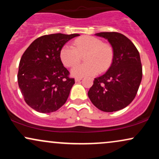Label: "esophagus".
<instances>
[{
  "mask_svg": "<svg viewBox=\"0 0 159 159\" xmlns=\"http://www.w3.org/2000/svg\"><path fill=\"white\" fill-rule=\"evenodd\" d=\"M81 80H82V78H76L75 79V82H78L81 81Z\"/></svg>",
  "mask_w": 159,
  "mask_h": 159,
  "instance_id": "1",
  "label": "esophagus"
}]
</instances>
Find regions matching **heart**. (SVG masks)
<instances>
[{"instance_id": "obj_1", "label": "heart", "mask_w": 159, "mask_h": 159, "mask_svg": "<svg viewBox=\"0 0 159 159\" xmlns=\"http://www.w3.org/2000/svg\"><path fill=\"white\" fill-rule=\"evenodd\" d=\"M85 56L84 65L75 66L71 71L75 77L93 76L99 72H105L110 67L114 57V51L110 45L103 43L98 38L84 36L74 41V46L65 45L61 48L60 57L62 63L67 67H72Z\"/></svg>"}]
</instances>
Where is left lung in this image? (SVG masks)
<instances>
[{
	"label": "left lung",
	"mask_w": 159,
	"mask_h": 159,
	"mask_svg": "<svg viewBox=\"0 0 159 159\" xmlns=\"http://www.w3.org/2000/svg\"><path fill=\"white\" fill-rule=\"evenodd\" d=\"M108 40L114 51L112 64L103 75L95 78L88 91L92 103L99 110H121L133 101L142 79L140 54L129 38L117 32L96 34Z\"/></svg>",
	"instance_id": "obj_1"
}]
</instances>
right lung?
Listing matches in <instances>:
<instances>
[{
    "mask_svg": "<svg viewBox=\"0 0 159 159\" xmlns=\"http://www.w3.org/2000/svg\"><path fill=\"white\" fill-rule=\"evenodd\" d=\"M79 34H54L34 40L19 63L18 83L25 102L38 112L47 114L61 107L69 97L75 79L63 66L61 48Z\"/></svg>",
    "mask_w": 159,
    "mask_h": 159,
    "instance_id": "right-lung-1",
    "label": "right lung"
}]
</instances>
